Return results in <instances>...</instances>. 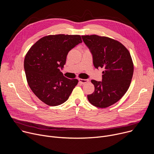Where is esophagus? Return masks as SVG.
Here are the masks:
<instances>
[{"label": "esophagus", "instance_id": "34e87169", "mask_svg": "<svg viewBox=\"0 0 154 154\" xmlns=\"http://www.w3.org/2000/svg\"><path fill=\"white\" fill-rule=\"evenodd\" d=\"M79 81L82 83V84H85L86 83H87L89 80L88 79H79Z\"/></svg>", "mask_w": 154, "mask_h": 154}]
</instances>
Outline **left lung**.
I'll list each match as a JSON object with an SVG mask.
<instances>
[{"label": "left lung", "mask_w": 154, "mask_h": 154, "mask_svg": "<svg viewBox=\"0 0 154 154\" xmlns=\"http://www.w3.org/2000/svg\"><path fill=\"white\" fill-rule=\"evenodd\" d=\"M93 55L96 69L103 68L102 82L92 80L94 91L87 96L99 108H106L119 100L128 90L134 74V64L126 48L119 41L96 35L82 36Z\"/></svg>", "instance_id": "obj_1"}]
</instances>
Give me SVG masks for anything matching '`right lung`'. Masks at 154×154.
Instances as JSON below:
<instances>
[{"instance_id":"1","label":"right lung","mask_w":154,"mask_h":154,"mask_svg":"<svg viewBox=\"0 0 154 154\" xmlns=\"http://www.w3.org/2000/svg\"><path fill=\"white\" fill-rule=\"evenodd\" d=\"M82 42L80 35H48L39 39L30 49L24 59L27 83L33 93L49 106L66 101L78 83L60 71L68 52Z\"/></svg>"}]
</instances>
